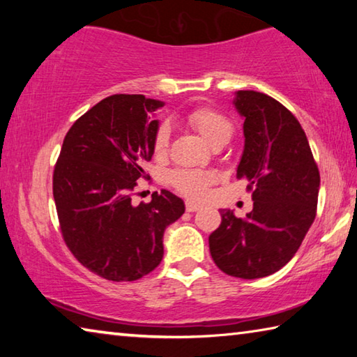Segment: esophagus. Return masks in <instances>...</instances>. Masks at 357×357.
I'll return each mask as SVG.
<instances>
[{
  "label": "esophagus",
  "instance_id": "1",
  "mask_svg": "<svg viewBox=\"0 0 357 357\" xmlns=\"http://www.w3.org/2000/svg\"><path fill=\"white\" fill-rule=\"evenodd\" d=\"M185 209L189 211V213H195V211L202 209V204H198L195 202H185Z\"/></svg>",
  "mask_w": 357,
  "mask_h": 357
}]
</instances>
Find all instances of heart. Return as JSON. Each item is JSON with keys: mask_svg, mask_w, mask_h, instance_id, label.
<instances>
[{"mask_svg": "<svg viewBox=\"0 0 357 357\" xmlns=\"http://www.w3.org/2000/svg\"><path fill=\"white\" fill-rule=\"evenodd\" d=\"M187 124L198 132L204 142L211 146L217 143H227L233 134V124L225 114L214 110V108L202 107L187 113ZM170 132L164 124L157 130L154 138V153L157 155L164 154L168 146ZM214 176L209 172L203 170H178L173 172L170 181L179 192L192 198H202L206 193L208 185L213 183Z\"/></svg>", "mask_w": 357, "mask_h": 357, "instance_id": "heart-1", "label": "heart"}]
</instances>
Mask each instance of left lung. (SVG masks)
<instances>
[{"label": "left lung", "mask_w": 357, "mask_h": 357, "mask_svg": "<svg viewBox=\"0 0 357 357\" xmlns=\"http://www.w3.org/2000/svg\"><path fill=\"white\" fill-rule=\"evenodd\" d=\"M244 119L238 178L249 179L253 209L244 219L220 209L209 236L217 268L239 279H261L298 252L317 214L319 172L299 121L280 102L257 91H236Z\"/></svg>", "instance_id": "1"}]
</instances>
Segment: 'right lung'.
Returning a JSON list of instances; mask_svg holds the SVG:
<instances>
[{"mask_svg": "<svg viewBox=\"0 0 357 357\" xmlns=\"http://www.w3.org/2000/svg\"><path fill=\"white\" fill-rule=\"evenodd\" d=\"M164 105L142 94L110 96L78 118L63 142L53 172L63 238L84 268L107 280L132 282L154 271L167 227L185 211L168 190L132 204L154 154V112Z\"/></svg>", "mask_w": 357, "mask_h": 357, "instance_id": "right-lung-1", "label": "right lung"}]
</instances>
